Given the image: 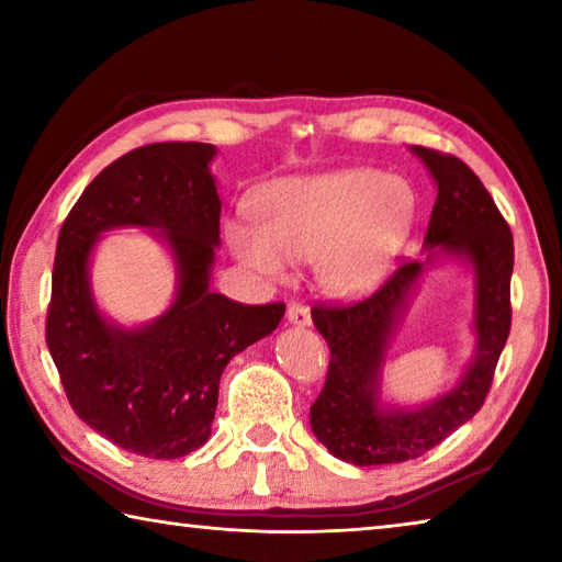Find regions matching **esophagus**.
<instances>
[{
	"label": "esophagus",
	"instance_id": "1",
	"mask_svg": "<svg viewBox=\"0 0 562 562\" xmlns=\"http://www.w3.org/2000/svg\"><path fill=\"white\" fill-rule=\"evenodd\" d=\"M288 322L294 327H307L310 325V310L302 302L288 304Z\"/></svg>",
	"mask_w": 562,
	"mask_h": 562
}]
</instances>
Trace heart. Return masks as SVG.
Returning <instances> with one entry per match:
<instances>
[{
  "mask_svg": "<svg viewBox=\"0 0 562 562\" xmlns=\"http://www.w3.org/2000/svg\"><path fill=\"white\" fill-rule=\"evenodd\" d=\"M258 223L231 221L235 260L282 280L290 260H315L319 288L337 297L374 290L412 231L416 198L404 178L345 168L274 180L252 201Z\"/></svg>",
  "mask_w": 562,
  "mask_h": 562,
  "instance_id": "b5f03b06",
  "label": "heart"
}]
</instances>
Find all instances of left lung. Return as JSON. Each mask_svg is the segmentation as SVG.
Wrapping results in <instances>:
<instances>
[{"instance_id":"8db88e82","label":"left lung","mask_w":562,"mask_h":562,"mask_svg":"<svg viewBox=\"0 0 562 562\" xmlns=\"http://www.w3.org/2000/svg\"><path fill=\"white\" fill-rule=\"evenodd\" d=\"M436 183L424 237V260L404 262L372 297L345 307H315L312 322L329 347L325 389L310 408L317 439L355 465L402 463L434 449L486 402L510 331L513 235L479 176L456 156L412 146ZM441 257L470 265L474 274L472 364L449 393L422 407L381 398L387 345L420 278Z\"/></svg>"}]
</instances>
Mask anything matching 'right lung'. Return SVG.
Returning a JSON list of instances; mask_svg holds the SVG:
<instances>
[{"instance_id":"add662e5","label":"right lung","mask_w":562,"mask_h":562,"mask_svg":"<svg viewBox=\"0 0 562 562\" xmlns=\"http://www.w3.org/2000/svg\"><path fill=\"white\" fill-rule=\"evenodd\" d=\"M211 144H150L113 160L71 207L56 243L46 345L83 424L146 459H180L211 439L227 361L272 335L284 304H240L211 290L221 247ZM140 226L164 241L177 297L156 321L123 328L98 310L90 255L100 235Z\"/></svg>"}]
</instances>
